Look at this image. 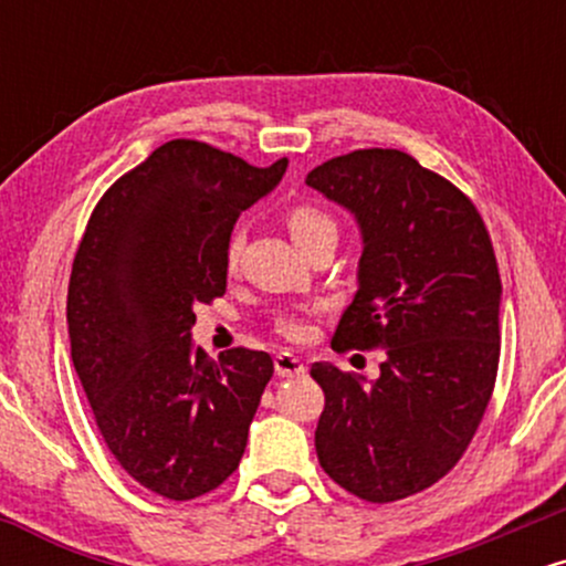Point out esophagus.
<instances>
[{
	"label": "esophagus",
	"instance_id": "obj_1",
	"mask_svg": "<svg viewBox=\"0 0 566 566\" xmlns=\"http://www.w3.org/2000/svg\"><path fill=\"white\" fill-rule=\"evenodd\" d=\"M274 367H276L279 378H297V375L305 373L303 359H297V356L290 354V350H282V354H276Z\"/></svg>",
	"mask_w": 566,
	"mask_h": 566
}]
</instances>
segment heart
I'll return each mask as SVG.
<instances>
[{"label":"heart","mask_w":566,"mask_h":566,"mask_svg":"<svg viewBox=\"0 0 566 566\" xmlns=\"http://www.w3.org/2000/svg\"><path fill=\"white\" fill-rule=\"evenodd\" d=\"M284 223H287L290 237L295 239V244L303 247L314 239L324 237V233H335V220L327 216V212L319 210L316 205H308V201H301V205H292L284 216ZM239 252H242V233L233 231L226 242V269L233 271L239 263ZM274 329L276 335H282L284 340L292 343H305L314 333L311 327V316L303 314V311H284V314L274 316Z\"/></svg>","instance_id":"b5f03b06"}]
</instances>
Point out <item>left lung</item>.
I'll return each instance as SVG.
<instances>
[{
    "mask_svg": "<svg viewBox=\"0 0 566 566\" xmlns=\"http://www.w3.org/2000/svg\"><path fill=\"white\" fill-rule=\"evenodd\" d=\"M305 184L359 220V290L333 348L386 350L380 378L316 361V454L367 503L418 495L447 476L482 423L500 361V271L476 205L396 148H359Z\"/></svg>",
    "mask_w": 566,
    "mask_h": 566,
    "instance_id": "1",
    "label": "left lung"
}]
</instances>
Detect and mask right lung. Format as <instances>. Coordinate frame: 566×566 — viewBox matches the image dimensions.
<instances>
[{"label": "right lung", "mask_w": 566, "mask_h": 566, "mask_svg": "<svg viewBox=\"0 0 566 566\" xmlns=\"http://www.w3.org/2000/svg\"><path fill=\"white\" fill-rule=\"evenodd\" d=\"M287 170L178 138L114 180L69 279L71 359L108 452L146 490L193 500L239 469L274 361L191 346L193 305L226 292L239 212Z\"/></svg>", "instance_id": "obj_1"}]
</instances>
